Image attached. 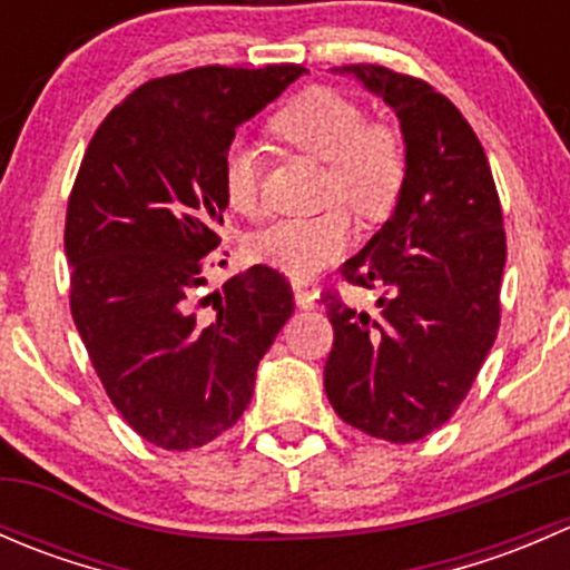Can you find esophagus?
<instances>
[{
    "label": "esophagus",
    "mask_w": 570,
    "mask_h": 570,
    "mask_svg": "<svg viewBox=\"0 0 570 570\" xmlns=\"http://www.w3.org/2000/svg\"><path fill=\"white\" fill-rule=\"evenodd\" d=\"M292 292H295V303L301 308L317 306V295H314L312 289H306V284H303V281H295V284H292Z\"/></svg>",
    "instance_id": "esophagus-1"
}]
</instances>
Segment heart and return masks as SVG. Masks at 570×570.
Instances as JSON below:
<instances>
[{"mask_svg": "<svg viewBox=\"0 0 570 570\" xmlns=\"http://www.w3.org/2000/svg\"><path fill=\"white\" fill-rule=\"evenodd\" d=\"M269 131L295 151L327 165V200H342L366 220L389 215L405 181V146L396 129L366 124L364 109L331 88H308L292 96L269 118ZM258 157L243 142L223 154L220 189L228 209L256 217ZM353 220L342 206L314 217H289L264 226L250 237L248 250L256 262L295 278H308L344 256L353 245Z\"/></svg>", "mask_w": 570, "mask_h": 570, "instance_id": "b5f03b06", "label": "heart"}]
</instances>
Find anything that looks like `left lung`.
I'll return each instance as SVG.
<instances>
[{
    "instance_id": "1",
    "label": "left lung",
    "mask_w": 570,
    "mask_h": 570,
    "mask_svg": "<svg viewBox=\"0 0 570 570\" xmlns=\"http://www.w3.org/2000/svg\"><path fill=\"white\" fill-rule=\"evenodd\" d=\"M336 71L394 109L405 181L381 232L342 264L350 284L381 289L375 312L325 295V394L361 433L411 444L458 411L493 347L508 258L502 204L474 129L446 96L372 62Z\"/></svg>"
}]
</instances>
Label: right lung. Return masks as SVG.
I'll return each mask as SVG.
<instances>
[{
	"instance_id": "1",
	"label": "right lung",
	"mask_w": 570,
	"mask_h": 570,
	"mask_svg": "<svg viewBox=\"0 0 570 570\" xmlns=\"http://www.w3.org/2000/svg\"><path fill=\"white\" fill-rule=\"evenodd\" d=\"M303 66H204L151 79L101 120L66 215L71 314L96 375L137 435L195 450L226 433L295 312L278 269L253 264L204 295L220 245L223 154Z\"/></svg>"
}]
</instances>
